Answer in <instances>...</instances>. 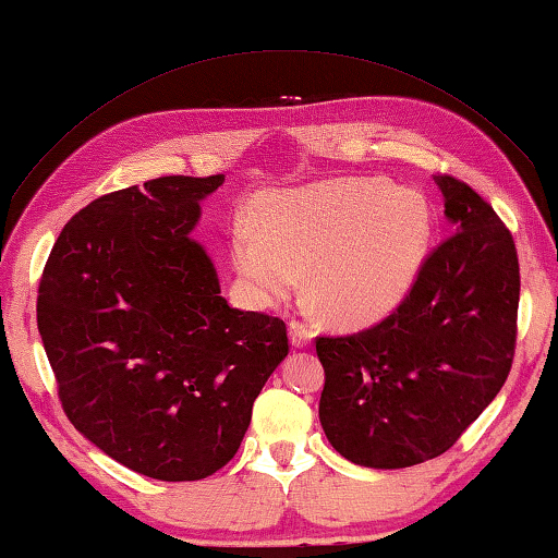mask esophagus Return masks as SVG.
I'll return each mask as SVG.
<instances>
[{"instance_id":"obj_1","label":"esophagus","mask_w":558,"mask_h":558,"mask_svg":"<svg viewBox=\"0 0 558 558\" xmlns=\"http://www.w3.org/2000/svg\"><path fill=\"white\" fill-rule=\"evenodd\" d=\"M290 342H292V347H307L310 342H313V327H310L307 323H300V319H292Z\"/></svg>"}]
</instances>
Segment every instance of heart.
<instances>
[{"label":"heart","instance_id":"b5f03b06","mask_svg":"<svg viewBox=\"0 0 558 558\" xmlns=\"http://www.w3.org/2000/svg\"><path fill=\"white\" fill-rule=\"evenodd\" d=\"M428 206L418 192L374 177L335 179L282 194L260 226H233V260L248 290L276 302L300 286L339 323H372L411 288L428 241Z\"/></svg>","mask_w":558,"mask_h":558}]
</instances>
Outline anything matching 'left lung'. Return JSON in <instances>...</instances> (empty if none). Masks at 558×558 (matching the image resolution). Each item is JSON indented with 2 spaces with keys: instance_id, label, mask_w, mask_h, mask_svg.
I'll return each mask as SVG.
<instances>
[{
  "instance_id": "1",
  "label": "left lung",
  "mask_w": 558,
  "mask_h": 558,
  "mask_svg": "<svg viewBox=\"0 0 558 558\" xmlns=\"http://www.w3.org/2000/svg\"><path fill=\"white\" fill-rule=\"evenodd\" d=\"M452 233L381 323L317 337L319 423L347 460L409 468L438 458L502 389L517 347L514 239L475 189L436 174Z\"/></svg>"
}]
</instances>
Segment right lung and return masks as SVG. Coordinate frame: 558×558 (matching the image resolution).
Here are the masks:
<instances>
[{
    "mask_svg": "<svg viewBox=\"0 0 558 558\" xmlns=\"http://www.w3.org/2000/svg\"><path fill=\"white\" fill-rule=\"evenodd\" d=\"M214 177H159L90 202L44 266L36 323L69 421L140 475L184 483L229 462L288 356L280 317L221 298L189 239Z\"/></svg>",
    "mask_w": 558,
    "mask_h": 558,
    "instance_id": "add662e5",
    "label": "right lung"
}]
</instances>
